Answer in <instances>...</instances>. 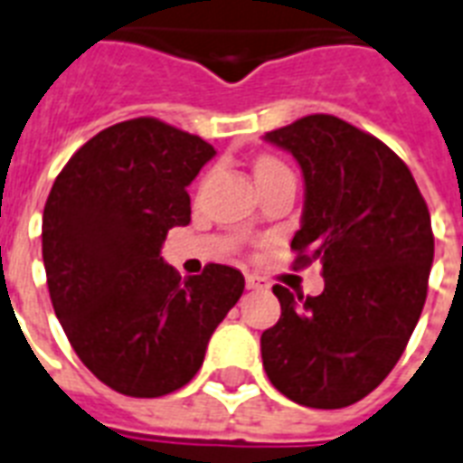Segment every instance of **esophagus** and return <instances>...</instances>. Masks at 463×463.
<instances>
[{
	"instance_id": "34e87169",
	"label": "esophagus",
	"mask_w": 463,
	"mask_h": 463,
	"mask_svg": "<svg viewBox=\"0 0 463 463\" xmlns=\"http://www.w3.org/2000/svg\"><path fill=\"white\" fill-rule=\"evenodd\" d=\"M245 283L250 290H267L269 288L267 279H261V276H257V274H247Z\"/></svg>"
}]
</instances>
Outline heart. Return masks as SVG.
I'll return each mask as SVG.
<instances>
[{"label": "heart", "mask_w": 463, "mask_h": 463, "mask_svg": "<svg viewBox=\"0 0 463 463\" xmlns=\"http://www.w3.org/2000/svg\"><path fill=\"white\" fill-rule=\"evenodd\" d=\"M281 170H286V167H283V163H279L276 158H269V156H264V158L257 160V167H254L257 180H261V177H269V175L281 173Z\"/></svg>", "instance_id": "b5f03b06"}]
</instances>
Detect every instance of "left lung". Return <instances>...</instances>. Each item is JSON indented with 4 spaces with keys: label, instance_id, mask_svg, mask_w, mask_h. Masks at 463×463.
<instances>
[{
    "label": "left lung",
    "instance_id": "8db88e82",
    "mask_svg": "<svg viewBox=\"0 0 463 463\" xmlns=\"http://www.w3.org/2000/svg\"><path fill=\"white\" fill-rule=\"evenodd\" d=\"M264 139L303 170L296 264H322V296L274 286L281 319L261 334L269 380L290 402L344 409L392 373L416 329L430 276V211L399 156L334 115Z\"/></svg>",
    "mask_w": 463,
    "mask_h": 463
}]
</instances>
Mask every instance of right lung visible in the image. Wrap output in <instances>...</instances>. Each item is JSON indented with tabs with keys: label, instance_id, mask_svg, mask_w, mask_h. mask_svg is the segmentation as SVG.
<instances>
[{
	"label": "right lung",
	"instance_id": "right-lung-1",
	"mask_svg": "<svg viewBox=\"0 0 463 463\" xmlns=\"http://www.w3.org/2000/svg\"><path fill=\"white\" fill-rule=\"evenodd\" d=\"M213 146L154 118L112 125L76 151L43 211V261L54 315L81 363L119 394L184 387L245 276L209 264L182 279L160 257L192 216L187 187Z\"/></svg>",
	"mask_w": 463,
	"mask_h": 463
}]
</instances>
